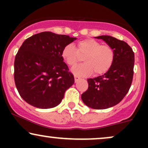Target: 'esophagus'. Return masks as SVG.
<instances>
[{
  "mask_svg": "<svg viewBox=\"0 0 148 148\" xmlns=\"http://www.w3.org/2000/svg\"><path fill=\"white\" fill-rule=\"evenodd\" d=\"M80 79H81V78H80L79 76L74 75V80H75V82H77V81H79V80H80Z\"/></svg>",
  "mask_w": 148,
  "mask_h": 148,
  "instance_id": "obj_1",
  "label": "esophagus"
}]
</instances>
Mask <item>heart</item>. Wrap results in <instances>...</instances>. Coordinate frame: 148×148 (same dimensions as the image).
<instances>
[{"instance_id":"heart-1","label":"heart","mask_w":148,"mask_h":148,"mask_svg":"<svg viewBox=\"0 0 148 148\" xmlns=\"http://www.w3.org/2000/svg\"><path fill=\"white\" fill-rule=\"evenodd\" d=\"M62 57L70 67H74L84 57L86 63L72 69L76 76H87L94 72L95 76L102 75L111 69L115 59V52L109 45H102L94 39H86L78 42L77 49L68 44L62 51Z\"/></svg>"}]
</instances>
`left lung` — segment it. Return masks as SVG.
I'll list each match as a JSON object with an SVG mask.
<instances>
[{"label": "left lung", "instance_id": "obj_1", "mask_svg": "<svg viewBox=\"0 0 148 148\" xmlns=\"http://www.w3.org/2000/svg\"><path fill=\"white\" fill-rule=\"evenodd\" d=\"M101 39L114 50L115 59L111 69L103 75L88 79V88L81 95L86 106L94 109H106L120 103L132 85L134 53L128 44L108 35Z\"/></svg>", "mask_w": 148, "mask_h": 148}]
</instances>
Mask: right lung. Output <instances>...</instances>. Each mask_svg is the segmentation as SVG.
<instances>
[{
  "label": "right lung",
  "instance_id": "right-lung-1",
  "mask_svg": "<svg viewBox=\"0 0 148 148\" xmlns=\"http://www.w3.org/2000/svg\"><path fill=\"white\" fill-rule=\"evenodd\" d=\"M69 35L42 32L26 39L14 59V82L20 96L31 106H58L74 83L62 57L66 45L76 40Z\"/></svg>",
  "mask_w": 148,
  "mask_h": 148
}]
</instances>
